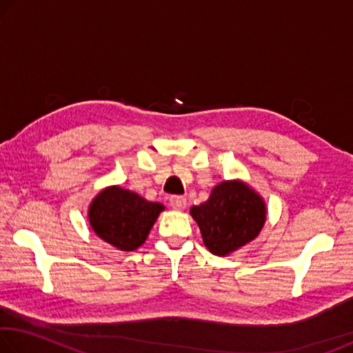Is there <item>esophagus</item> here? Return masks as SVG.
Masks as SVG:
<instances>
[{"label":"esophagus","instance_id":"1","mask_svg":"<svg viewBox=\"0 0 353 353\" xmlns=\"http://www.w3.org/2000/svg\"><path fill=\"white\" fill-rule=\"evenodd\" d=\"M170 205L174 208V210H183V208L187 207V199H185L183 196H171Z\"/></svg>","mask_w":353,"mask_h":353}]
</instances>
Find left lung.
<instances>
[{
	"instance_id": "obj_1",
	"label": "left lung",
	"mask_w": 353,
	"mask_h": 353,
	"mask_svg": "<svg viewBox=\"0 0 353 353\" xmlns=\"http://www.w3.org/2000/svg\"><path fill=\"white\" fill-rule=\"evenodd\" d=\"M266 202L246 182L224 181L210 198L190 208L212 254L225 256L255 240L266 221Z\"/></svg>"
}]
</instances>
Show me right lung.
<instances>
[{"instance_id":"add662e5","label":"right lung","mask_w":353,"mask_h":353,"mask_svg":"<svg viewBox=\"0 0 353 353\" xmlns=\"http://www.w3.org/2000/svg\"><path fill=\"white\" fill-rule=\"evenodd\" d=\"M165 205L135 191L112 185L101 190L88 207V223L101 240L124 252L139 249Z\"/></svg>"}]
</instances>
